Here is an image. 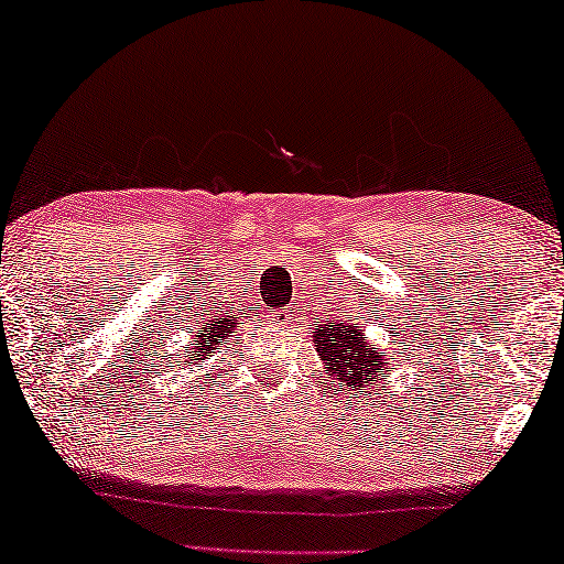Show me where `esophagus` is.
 I'll use <instances>...</instances> for the list:
<instances>
[{"mask_svg":"<svg viewBox=\"0 0 564 564\" xmlns=\"http://www.w3.org/2000/svg\"><path fill=\"white\" fill-rule=\"evenodd\" d=\"M292 319V312L290 310H282V312H274V322L276 325H288V322Z\"/></svg>","mask_w":564,"mask_h":564,"instance_id":"1","label":"esophagus"}]
</instances>
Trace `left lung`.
<instances>
[{
    "mask_svg": "<svg viewBox=\"0 0 564 564\" xmlns=\"http://www.w3.org/2000/svg\"><path fill=\"white\" fill-rule=\"evenodd\" d=\"M312 343L325 365L327 382H335L332 387H337V392L375 390L377 382H387L397 369V357L369 343L365 329L349 319H327V325L312 332Z\"/></svg>",
    "mask_w": 564,
    "mask_h": 564,
    "instance_id": "8db88e82",
    "label": "left lung"
}]
</instances>
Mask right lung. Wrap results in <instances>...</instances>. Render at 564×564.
Masks as SVG:
<instances>
[{
	"instance_id": "right-lung-1",
	"label": "right lung",
	"mask_w": 564,
	"mask_h": 564,
	"mask_svg": "<svg viewBox=\"0 0 564 564\" xmlns=\"http://www.w3.org/2000/svg\"><path fill=\"white\" fill-rule=\"evenodd\" d=\"M232 329H235V322L229 319H205L199 322V327L195 335H192V352L187 355V369L192 372L197 365H202V359H209L212 355L217 352L219 345H225L229 337H232ZM184 369V367H182Z\"/></svg>"
}]
</instances>
